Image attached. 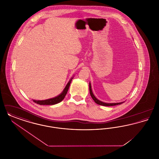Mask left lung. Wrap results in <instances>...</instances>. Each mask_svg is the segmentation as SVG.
Masks as SVG:
<instances>
[{"label":"left lung","instance_id":"1","mask_svg":"<svg viewBox=\"0 0 159 159\" xmlns=\"http://www.w3.org/2000/svg\"><path fill=\"white\" fill-rule=\"evenodd\" d=\"M89 92H90L91 97L93 99V101L95 102V103H97L98 105L103 106H114L119 105V104H121L123 103V102H119V103H105V102H103L99 101L98 99H97V98L93 94L92 91V89H91V83H89Z\"/></svg>","mask_w":159,"mask_h":159}]
</instances>
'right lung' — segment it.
Here are the masks:
<instances>
[{
	"mask_svg": "<svg viewBox=\"0 0 159 159\" xmlns=\"http://www.w3.org/2000/svg\"><path fill=\"white\" fill-rule=\"evenodd\" d=\"M73 78H71L70 79V80L68 82L67 84L66 85L65 89H64L63 92L61 93L60 95L53 98L49 99H46V100H43V101H36V100H33V102L37 103L39 105H54L56 104H58L59 102H60L61 101H62L64 97H66L67 92H68V88L70 87V83L71 82Z\"/></svg>",
	"mask_w": 159,
	"mask_h": 159,
	"instance_id": "right-lung-1",
	"label": "right lung"
}]
</instances>
